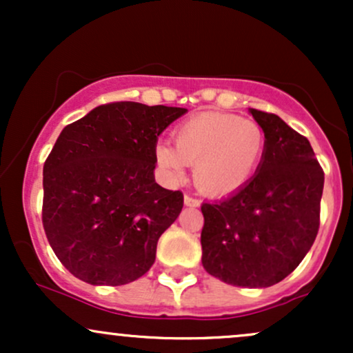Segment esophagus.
Returning a JSON list of instances; mask_svg holds the SVG:
<instances>
[{"label":"esophagus","instance_id":"1","mask_svg":"<svg viewBox=\"0 0 353 353\" xmlns=\"http://www.w3.org/2000/svg\"><path fill=\"white\" fill-rule=\"evenodd\" d=\"M184 204L189 205V208H197L201 202L197 199H194V197H190V196H184Z\"/></svg>","mask_w":353,"mask_h":353}]
</instances>
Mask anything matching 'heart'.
<instances>
[{
    "instance_id": "b5f03b06",
    "label": "heart",
    "mask_w": 353,
    "mask_h": 353,
    "mask_svg": "<svg viewBox=\"0 0 353 353\" xmlns=\"http://www.w3.org/2000/svg\"><path fill=\"white\" fill-rule=\"evenodd\" d=\"M264 131L250 119L204 112L174 131V145L157 143L156 161L171 177H181L185 164L194 165V182L212 196L241 189L264 154Z\"/></svg>"
}]
</instances>
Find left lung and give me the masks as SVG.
Masks as SVG:
<instances>
[{"label":"left lung","instance_id":"1","mask_svg":"<svg viewBox=\"0 0 353 353\" xmlns=\"http://www.w3.org/2000/svg\"><path fill=\"white\" fill-rule=\"evenodd\" d=\"M249 112L264 131V154L241 189L202 204V265L230 285L264 289L294 272L314 244L323 171L307 137L279 116Z\"/></svg>","mask_w":353,"mask_h":353}]
</instances>
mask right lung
Returning <instances> with one entry per match:
<instances>
[{
    "mask_svg": "<svg viewBox=\"0 0 353 353\" xmlns=\"http://www.w3.org/2000/svg\"><path fill=\"white\" fill-rule=\"evenodd\" d=\"M188 109L112 103L61 131L43 168V225L61 264L91 285L151 269L184 196L154 179L157 137Z\"/></svg>",
    "mask_w": 353,
    "mask_h": 353,
    "instance_id": "1",
    "label": "right lung"
}]
</instances>
